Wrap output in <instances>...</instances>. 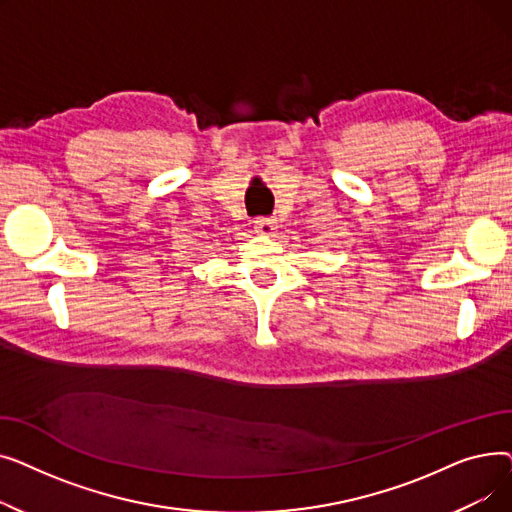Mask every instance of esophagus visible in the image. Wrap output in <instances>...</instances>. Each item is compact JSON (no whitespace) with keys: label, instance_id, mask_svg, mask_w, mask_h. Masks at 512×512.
Returning a JSON list of instances; mask_svg holds the SVG:
<instances>
[{"label":"esophagus","instance_id":"esophagus-1","mask_svg":"<svg viewBox=\"0 0 512 512\" xmlns=\"http://www.w3.org/2000/svg\"><path fill=\"white\" fill-rule=\"evenodd\" d=\"M255 230L263 236H274V232L278 230V222L272 218H259L255 220Z\"/></svg>","mask_w":512,"mask_h":512}]
</instances>
